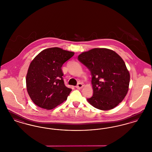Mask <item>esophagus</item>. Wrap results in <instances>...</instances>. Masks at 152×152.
<instances>
[{
    "label": "esophagus",
    "mask_w": 152,
    "mask_h": 152,
    "mask_svg": "<svg viewBox=\"0 0 152 152\" xmlns=\"http://www.w3.org/2000/svg\"><path fill=\"white\" fill-rule=\"evenodd\" d=\"M76 87V88H77V89H81V88L83 87V84H81V83H79Z\"/></svg>",
    "instance_id": "34e87169"
}]
</instances>
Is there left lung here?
<instances>
[{"instance_id": "1", "label": "left lung", "mask_w": 152, "mask_h": 152, "mask_svg": "<svg viewBox=\"0 0 152 152\" xmlns=\"http://www.w3.org/2000/svg\"><path fill=\"white\" fill-rule=\"evenodd\" d=\"M78 59L91 71L94 94L88 102L96 108H115L128 93L130 74L116 52L107 48H94L80 54Z\"/></svg>"}]
</instances>
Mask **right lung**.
<instances>
[{
	"label": "right lung",
	"mask_w": 152,
	"mask_h": 152,
	"mask_svg": "<svg viewBox=\"0 0 152 152\" xmlns=\"http://www.w3.org/2000/svg\"><path fill=\"white\" fill-rule=\"evenodd\" d=\"M74 54L60 48H50L40 52L31 61L26 87L36 105L50 110L66 100L72 89L64 84L61 66Z\"/></svg>",
	"instance_id": "obj_1"
}]
</instances>
